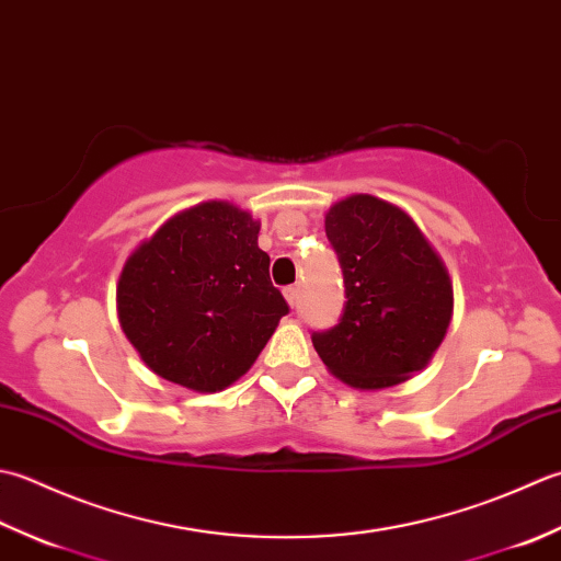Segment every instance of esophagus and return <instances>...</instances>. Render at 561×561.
Masks as SVG:
<instances>
[{
  "instance_id": "34e87169",
  "label": "esophagus",
  "mask_w": 561,
  "mask_h": 561,
  "mask_svg": "<svg viewBox=\"0 0 561 561\" xmlns=\"http://www.w3.org/2000/svg\"><path fill=\"white\" fill-rule=\"evenodd\" d=\"M283 295H285V300H288V305L295 307L297 305V295H300V290H297V285H290V288L283 290Z\"/></svg>"
}]
</instances>
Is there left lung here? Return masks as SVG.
Returning <instances> with one entry per match:
<instances>
[{"mask_svg":"<svg viewBox=\"0 0 561 561\" xmlns=\"http://www.w3.org/2000/svg\"><path fill=\"white\" fill-rule=\"evenodd\" d=\"M346 283L341 322L314 334L327 370L375 392L424 370L453 319V278L404 208L370 193L336 201L324 215Z\"/></svg>","mask_w":561,"mask_h":561,"instance_id":"1","label":"left lung"}]
</instances>
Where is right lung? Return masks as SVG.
<instances>
[{
    "label": "right lung",
    "instance_id": "add662e5",
    "mask_svg": "<svg viewBox=\"0 0 561 561\" xmlns=\"http://www.w3.org/2000/svg\"><path fill=\"white\" fill-rule=\"evenodd\" d=\"M259 230L237 203L205 201L171 215L125 259L118 322L162 380L201 394L227 390L288 314Z\"/></svg>",
    "mask_w": 561,
    "mask_h": 561
}]
</instances>
